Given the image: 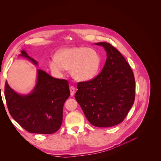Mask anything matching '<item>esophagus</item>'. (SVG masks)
Wrapping results in <instances>:
<instances>
[{"mask_svg":"<svg viewBox=\"0 0 161 161\" xmlns=\"http://www.w3.org/2000/svg\"><path fill=\"white\" fill-rule=\"evenodd\" d=\"M70 95L74 96L75 94V88L73 86L70 87Z\"/></svg>","mask_w":161,"mask_h":161,"instance_id":"esophagus-1","label":"esophagus"}]
</instances>
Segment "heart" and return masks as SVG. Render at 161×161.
<instances>
[{
  "label": "heart",
  "mask_w": 161,
  "mask_h": 161,
  "mask_svg": "<svg viewBox=\"0 0 161 161\" xmlns=\"http://www.w3.org/2000/svg\"><path fill=\"white\" fill-rule=\"evenodd\" d=\"M101 65V57L95 50L80 47L63 50L50 61L51 70L61 73L64 69L70 70L71 76L78 81H85L93 79Z\"/></svg>",
  "instance_id": "heart-1"
}]
</instances>
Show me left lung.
Here are the masks:
<instances>
[{
	"label": "left lung",
	"mask_w": 161,
	"mask_h": 161,
	"mask_svg": "<svg viewBox=\"0 0 161 161\" xmlns=\"http://www.w3.org/2000/svg\"><path fill=\"white\" fill-rule=\"evenodd\" d=\"M95 45L107 52L105 65L94 79L78 83L75 98L92 125L111 127L121 123L133 105L135 80L130 65L119 50L106 42Z\"/></svg>",
	"instance_id": "1"
}]
</instances>
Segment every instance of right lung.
Here are the masks:
<instances>
[{"label": "right lung", "instance_id": "right-lung-1", "mask_svg": "<svg viewBox=\"0 0 161 161\" xmlns=\"http://www.w3.org/2000/svg\"><path fill=\"white\" fill-rule=\"evenodd\" d=\"M20 56L29 59L25 50ZM4 94L8 109L13 119L25 130L38 134L56 132L63 121V105L70 96L69 82L53 78L46 72L37 69L35 87L30 94H20L11 88L6 81Z\"/></svg>", "mask_w": 161, "mask_h": 161}]
</instances>
